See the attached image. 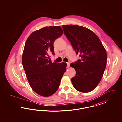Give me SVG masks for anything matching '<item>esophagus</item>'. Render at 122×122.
Returning a JSON list of instances; mask_svg holds the SVG:
<instances>
[{
	"label": "esophagus",
	"instance_id": "esophagus-1",
	"mask_svg": "<svg viewBox=\"0 0 122 122\" xmlns=\"http://www.w3.org/2000/svg\"><path fill=\"white\" fill-rule=\"evenodd\" d=\"M70 62H67V67L69 68L70 67Z\"/></svg>",
	"mask_w": 122,
	"mask_h": 122
}]
</instances>
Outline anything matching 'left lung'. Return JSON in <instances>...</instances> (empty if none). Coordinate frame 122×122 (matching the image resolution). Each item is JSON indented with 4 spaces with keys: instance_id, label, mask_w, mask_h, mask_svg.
I'll return each instance as SVG.
<instances>
[{
    "instance_id": "1",
    "label": "left lung",
    "mask_w": 122,
    "mask_h": 122,
    "mask_svg": "<svg viewBox=\"0 0 122 122\" xmlns=\"http://www.w3.org/2000/svg\"><path fill=\"white\" fill-rule=\"evenodd\" d=\"M64 35L81 59L70 64L76 71L71 79L73 86L81 92H89L97 86L107 64L106 51L93 31L77 25H63Z\"/></svg>"
}]
</instances>
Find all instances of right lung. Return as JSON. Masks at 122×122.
I'll use <instances>...</instances> for the list:
<instances>
[{
  "mask_svg": "<svg viewBox=\"0 0 122 122\" xmlns=\"http://www.w3.org/2000/svg\"><path fill=\"white\" fill-rule=\"evenodd\" d=\"M63 34L59 26L45 27L32 32L25 43L22 58L24 69L32 90L43 97L57 91L66 71V63H52L47 57L48 53L55 54L54 41Z\"/></svg>",
  "mask_w": 122,
  "mask_h": 122,
  "instance_id": "right-lung-1",
  "label": "right lung"
}]
</instances>
